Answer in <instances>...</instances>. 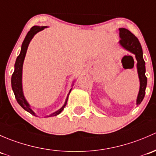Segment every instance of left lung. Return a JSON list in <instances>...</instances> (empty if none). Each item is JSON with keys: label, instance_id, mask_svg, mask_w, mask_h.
<instances>
[{"label": "left lung", "instance_id": "8db88e82", "mask_svg": "<svg viewBox=\"0 0 156 156\" xmlns=\"http://www.w3.org/2000/svg\"><path fill=\"white\" fill-rule=\"evenodd\" d=\"M119 44L128 52L135 55L137 60V69L140 80V89L138 92L136 104L139 105L144 100L145 96L146 88L147 84V78L146 76L145 62L143 57V49L139 41L130 30L126 28H119Z\"/></svg>", "mask_w": 156, "mask_h": 156}]
</instances>
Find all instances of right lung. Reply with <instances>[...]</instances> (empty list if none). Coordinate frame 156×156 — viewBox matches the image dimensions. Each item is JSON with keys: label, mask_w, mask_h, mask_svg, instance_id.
Returning <instances> with one entry per match:
<instances>
[{"label": "right lung", "mask_w": 156, "mask_h": 156, "mask_svg": "<svg viewBox=\"0 0 156 156\" xmlns=\"http://www.w3.org/2000/svg\"><path fill=\"white\" fill-rule=\"evenodd\" d=\"M47 28L46 26H33L29 31L27 34L26 37H25V40H24L23 43L22 44V47H21V52L20 54L19 55V56L17 57L16 60L15 66H14V72L12 75V78H11V84H12V89L13 91L14 94H15V98L16 99L17 102L22 108L25 110H26L27 112L32 114L33 115L35 116H37V114L34 112V110H32V109L30 108V104H28V102L27 101V100L25 99V95H24L23 93V89H22V67H23V63L24 60H25V55H26L27 49H28V45L30 42V41L32 40V38L34 37L35 34L37 33H38L41 30H43L44 28ZM73 86V85H72ZM71 89L69 91V93L67 94V97L65 100V104L64 105L59 109L57 111L54 112L53 113H51L50 115H46V117H50V116H55V115H58L59 113H61V112L64 110V108L66 106L67 99H68V96L70 94V91H71Z\"/></svg>", "instance_id": "1"}]
</instances>
